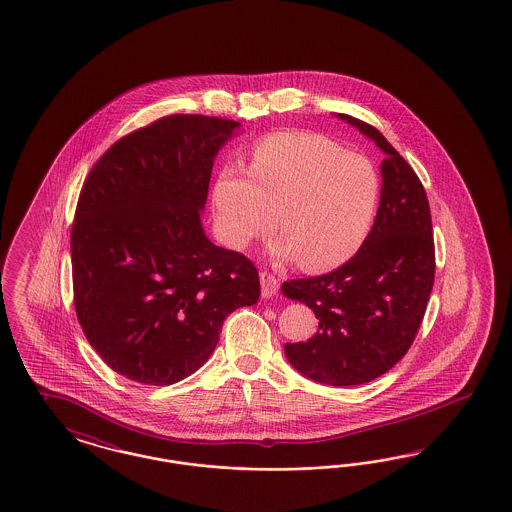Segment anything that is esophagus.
Wrapping results in <instances>:
<instances>
[{"label": "esophagus", "mask_w": 512, "mask_h": 512, "mask_svg": "<svg viewBox=\"0 0 512 512\" xmlns=\"http://www.w3.org/2000/svg\"><path fill=\"white\" fill-rule=\"evenodd\" d=\"M261 295L265 297V299H270V297H274L276 293H278V280L270 274V272H261Z\"/></svg>", "instance_id": "1"}]
</instances>
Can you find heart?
<instances>
[{
	"label": "heart",
	"instance_id": "b5f03b06",
	"mask_svg": "<svg viewBox=\"0 0 512 512\" xmlns=\"http://www.w3.org/2000/svg\"><path fill=\"white\" fill-rule=\"evenodd\" d=\"M379 198V173L366 156L308 133L266 137L253 150L249 179L226 171L213 190L226 246L246 249L270 234L280 215L284 236L270 255L312 272L345 265L362 249Z\"/></svg>",
	"mask_w": 512,
	"mask_h": 512
}]
</instances>
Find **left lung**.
<instances>
[{
	"mask_svg": "<svg viewBox=\"0 0 512 512\" xmlns=\"http://www.w3.org/2000/svg\"><path fill=\"white\" fill-rule=\"evenodd\" d=\"M385 154L381 200L362 249L337 270L282 284L287 299L318 318L307 343H286L287 362L308 379L364 385L387 373L411 347L434 284V242L425 188L381 131L347 114Z\"/></svg>",
	"mask_w": 512,
	"mask_h": 512,
	"instance_id": "1",
	"label": "left lung"
}]
</instances>
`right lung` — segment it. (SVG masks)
I'll use <instances>...</instances> for the list:
<instances>
[{"label":"right lung","mask_w":512,"mask_h":512,"mask_svg":"<svg viewBox=\"0 0 512 512\" xmlns=\"http://www.w3.org/2000/svg\"><path fill=\"white\" fill-rule=\"evenodd\" d=\"M240 123L173 114L93 165L70 234L74 307L89 345L123 377L173 385L202 368L236 308L259 301L242 253L205 236L213 162Z\"/></svg>","instance_id":"add662e5"}]
</instances>
